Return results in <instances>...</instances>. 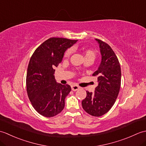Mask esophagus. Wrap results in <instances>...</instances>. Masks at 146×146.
Instances as JSON below:
<instances>
[{"label":"esophagus","instance_id":"34e87169","mask_svg":"<svg viewBox=\"0 0 146 146\" xmlns=\"http://www.w3.org/2000/svg\"><path fill=\"white\" fill-rule=\"evenodd\" d=\"M80 88L77 85H72L71 86V90H72L73 91H76L78 90H79Z\"/></svg>","mask_w":146,"mask_h":146}]
</instances>
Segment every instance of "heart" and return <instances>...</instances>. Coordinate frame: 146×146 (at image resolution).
Masks as SVG:
<instances>
[{"mask_svg": "<svg viewBox=\"0 0 146 146\" xmlns=\"http://www.w3.org/2000/svg\"><path fill=\"white\" fill-rule=\"evenodd\" d=\"M71 53V49H68V50L65 52L64 57L65 58H68L70 57ZM95 57H96V52L95 50H94V49H86V50L84 51L85 60H86V59H90V60H92L94 61L95 60Z\"/></svg>", "mask_w": 146, "mask_h": 146, "instance_id": "heart-1", "label": "heart"}]
</instances>
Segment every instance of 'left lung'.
I'll return each mask as SVG.
<instances>
[{"label": "left lung", "mask_w": 146, "mask_h": 146, "mask_svg": "<svg viewBox=\"0 0 146 146\" xmlns=\"http://www.w3.org/2000/svg\"><path fill=\"white\" fill-rule=\"evenodd\" d=\"M100 48L101 62L93 76H97L95 91H86L82 100L84 110L94 117H100L112 107L119 95L121 84V70L117 56L106 42L95 39Z\"/></svg>", "instance_id": "left-lung-1"}]
</instances>
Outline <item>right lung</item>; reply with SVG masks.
<instances>
[{
  "label": "right lung",
  "instance_id": "right-lung-1",
  "mask_svg": "<svg viewBox=\"0 0 146 146\" xmlns=\"http://www.w3.org/2000/svg\"><path fill=\"white\" fill-rule=\"evenodd\" d=\"M78 41L51 38L34 52L26 76L28 97L33 107L46 117L56 115L63 110L64 100L71 90L69 85H61L54 79V68L63 60L64 52Z\"/></svg>",
  "mask_w": 146,
  "mask_h": 146
}]
</instances>
